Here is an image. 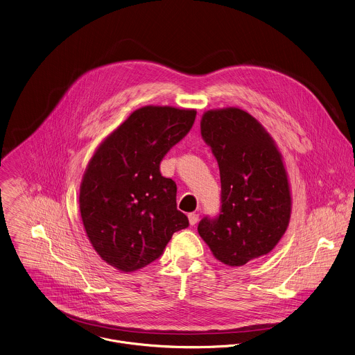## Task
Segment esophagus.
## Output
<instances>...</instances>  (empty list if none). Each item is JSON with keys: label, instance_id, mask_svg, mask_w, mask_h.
Listing matches in <instances>:
<instances>
[{"label": "esophagus", "instance_id": "34e87169", "mask_svg": "<svg viewBox=\"0 0 355 355\" xmlns=\"http://www.w3.org/2000/svg\"><path fill=\"white\" fill-rule=\"evenodd\" d=\"M188 218H189V223L193 226V225H196L198 220H199V214L191 213L188 215Z\"/></svg>", "mask_w": 355, "mask_h": 355}]
</instances>
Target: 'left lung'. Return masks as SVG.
<instances>
[{
  "instance_id": "1",
  "label": "left lung",
  "mask_w": 355,
  "mask_h": 355,
  "mask_svg": "<svg viewBox=\"0 0 355 355\" xmlns=\"http://www.w3.org/2000/svg\"><path fill=\"white\" fill-rule=\"evenodd\" d=\"M200 129L218 162L220 207L198 230L218 261L243 266L269 254L286 230L291 193L282 155L261 123L239 108L207 111Z\"/></svg>"
}]
</instances>
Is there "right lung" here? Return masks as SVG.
<instances>
[{
	"label": "right lung",
	"instance_id": "1",
	"mask_svg": "<svg viewBox=\"0 0 355 355\" xmlns=\"http://www.w3.org/2000/svg\"><path fill=\"white\" fill-rule=\"evenodd\" d=\"M195 118V110L142 107L89 162L80 216L92 245L114 268L135 272L152 263L171 236L189 226L177 210V185L160 174V162L189 133Z\"/></svg>",
	"mask_w": 355,
	"mask_h": 355
}]
</instances>
